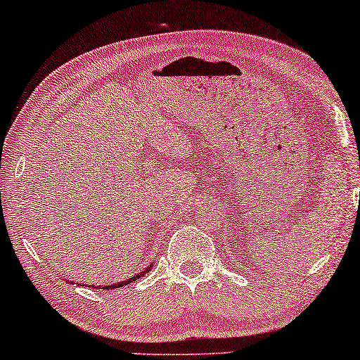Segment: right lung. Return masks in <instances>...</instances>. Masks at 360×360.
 <instances>
[{"label":"right lung","mask_w":360,"mask_h":360,"mask_svg":"<svg viewBox=\"0 0 360 360\" xmlns=\"http://www.w3.org/2000/svg\"><path fill=\"white\" fill-rule=\"evenodd\" d=\"M148 271H150V266H148L147 269H143V271H140L137 276H134V278H130V279H127V281H122V283H117V284H110V286H105V289H114V288H120V286H125V284H129V283H132V281H135V279H139V278H142L143 274H147Z\"/></svg>","instance_id":"add662e5"}]
</instances>
